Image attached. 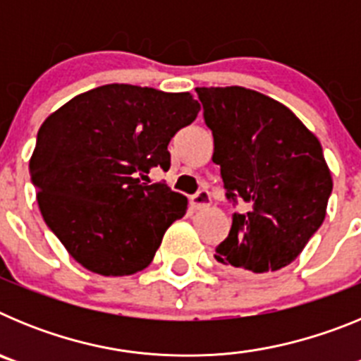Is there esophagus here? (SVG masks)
Masks as SVG:
<instances>
[{"mask_svg": "<svg viewBox=\"0 0 361 361\" xmlns=\"http://www.w3.org/2000/svg\"><path fill=\"white\" fill-rule=\"evenodd\" d=\"M209 204H212V197H209L208 191H197L195 195H191L190 197V208L191 209H204V208H208Z\"/></svg>", "mask_w": 361, "mask_h": 361, "instance_id": "1", "label": "esophagus"}]
</instances>
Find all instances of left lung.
Masks as SVG:
<instances>
[{"mask_svg":"<svg viewBox=\"0 0 361 361\" xmlns=\"http://www.w3.org/2000/svg\"><path fill=\"white\" fill-rule=\"evenodd\" d=\"M195 90L226 197L250 208L233 215L216 262L255 275L289 266L324 222L333 191L320 141L267 95L242 86Z\"/></svg>","mask_w":361,"mask_h":361,"instance_id":"obj_1","label":"left lung"}]
</instances>
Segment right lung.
<instances>
[{
    "instance_id": "right-lung-1",
    "label": "right lung",
    "mask_w": 361,
    "mask_h": 361,
    "mask_svg": "<svg viewBox=\"0 0 361 361\" xmlns=\"http://www.w3.org/2000/svg\"><path fill=\"white\" fill-rule=\"evenodd\" d=\"M193 95L104 85L75 95L37 132L30 178L44 222L82 267L124 276L152 264L188 199L164 183L171 137L195 121Z\"/></svg>"
}]
</instances>
